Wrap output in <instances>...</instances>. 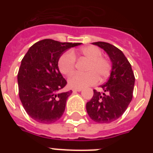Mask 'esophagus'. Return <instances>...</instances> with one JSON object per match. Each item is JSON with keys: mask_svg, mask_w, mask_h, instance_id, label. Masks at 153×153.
<instances>
[{"mask_svg": "<svg viewBox=\"0 0 153 153\" xmlns=\"http://www.w3.org/2000/svg\"><path fill=\"white\" fill-rule=\"evenodd\" d=\"M82 89L81 88H74L73 89V91H74V92H80V91H82Z\"/></svg>", "mask_w": 153, "mask_h": 153, "instance_id": "obj_1", "label": "esophagus"}]
</instances>
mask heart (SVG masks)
<instances>
[{
	"instance_id": "1",
	"label": "heart",
	"mask_w": 153,
	"mask_h": 153,
	"mask_svg": "<svg viewBox=\"0 0 153 153\" xmlns=\"http://www.w3.org/2000/svg\"><path fill=\"white\" fill-rule=\"evenodd\" d=\"M100 49L94 46H87L80 49L78 52L67 51L61 55L59 60V69L64 75H70L73 73L75 64V56L79 59L87 60L85 65L84 74H74L68 79V84L72 88H84L94 85L98 79L102 81L109 76L111 66L105 58L102 57Z\"/></svg>"
}]
</instances>
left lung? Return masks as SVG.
<instances>
[{
	"mask_svg": "<svg viewBox=\"0 0 153 153\" xmlns=\"http://www.w3.org/2000/svg\"><path fill=\"white\" fill-rule=\"evenodd\" d=\"M103 49L111 61L109 80L102 85L103 93L94 90V95L86 103V111L98 123H110L118 119L132 101L135 77L132 67L123 52L105 42L92 43Z\"/></svg>",
	"mask_w": 153,
	"mask_h": 153,
	"instance_id": "8db88e82",
	"label": "left lung"
}]
</instances>
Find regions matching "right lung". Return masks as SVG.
Masks as SVG:
<instances>
[{"instance_id": "1", "label": "right lung", "mask_w": 153, "mask_h": 153, "mask_svg": "<svg viewBox=\"0 0 153 153\" xmlns=\"http://www.w3.org/2000/svg\"><path fill=\"white\" fill-rule=\"evenodd\" d=\"M80 43L45 39L32 45L23 58L17 74L19 97L27 114L43 124L57 121L72 91L61 92L67 81L58 62L61 55Z\"/></svg>"}]
</instances>
